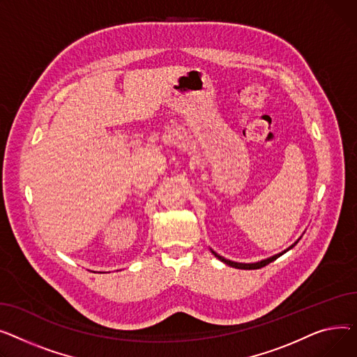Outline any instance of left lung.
Segmentation results:
<instances>
[{"instance_id": "obj_1", "label": "left lung", "mask_w": 357, "mask_h": 357, "mask_svg": "<svg viewBox=\"0 0 357 357\" xmlns=\"http://www.w3.org/2000/svg\"><path fill=\"white\" fill-rule=\"evenodd\" d=\"M296 246V243L292 245V246H289L288 249H291V248H294ZM287 249V250H288ZM287 250H284L282 254H285ZM213 252V250H212ZM282 254H280V255H275V257H272V258H269V259H265V261H261V262H257V264H239V262H232V261H229V259H225L223 257H220V255H218L216 252H213V255L218 258V259H220L222 262H225L226 265H229V266H234V268H238V269H259V268H262V266H265V265H268V264H271L272 261H275L277 258H280Z\"/></svg>"}]
</instances>
